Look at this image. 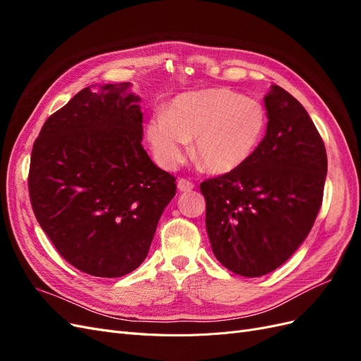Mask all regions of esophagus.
I'll return each mask as SVG.
<instances>
[{
  "label": "esophagus",
  "mask_w": 361,
  "mask_h": 361,
  "mask_svg": "<svg viewBox=\"0 0 361 361\" xmlns=\"http://www.w3.org/2000/svg\"><path fill=\"white\" fill-rule=\"evenodd\" d=\"M194 188V183L187 179H179L178 180V190L179 191H191Z\"/></svg>",
  "instance_id": "1"
}]
</instances>
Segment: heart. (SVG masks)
<instances>
[{
  "instance_id": "obj_1",
  "label": "heart",
  "mask_w": 361,
  "mask_h": 361,
  "mask_svg": "<svg viewBox=\"0 0 361 361\" xmlns=\"http://www.w3.org/2000/svg\"><path fill=\"white\" fill-rule=\"evenodd\" d=\"M267 129L265 108L231 89H204L178 96L167 113H155L147 140L162 169L176 170L194 140V157L207 171L227 174L253 157Z\"/></svg>"
}]
</instances>
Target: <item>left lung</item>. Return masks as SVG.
I'll list each match as a JSON object with an SVG mask.
<instances>
[{"mask_svg":"<svg viewBox=\"0 0 361 361\" xmlns=\"http://www.w3.org/2000/svg\"><path fill=\"white\" fill-rule=\"evenodd\" d=\"M265 108L267 134L253 157L200 183L214 255L244 277L265 276L295 253L318 216L326 176L324 141L304 106L272 85Z\"/></svg>","mask_w":361,"mask_h":361,"instance_id":"8db88e82","label":"left lung"}]
</instances>
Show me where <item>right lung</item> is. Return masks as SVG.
I'll return each mask as SVG.
<instances>
[{
    "label": "right lung",
    "mask_w": 361,
    "mask_h": 361,
    "mask_svg": "<svg viewBox=\"0 0 361 361\" xmlns=\"http://www.w3.org/2000/svg\"><path fill=\"white\" fill-rule=\"evenodd\" d=\"M129 82L85 87L48 117L31 150L32 212L60 256L94 277H122L147 256L176 178L141 146Z\"/></svg>",
    "instance_id": "1"
}]
</instances>
